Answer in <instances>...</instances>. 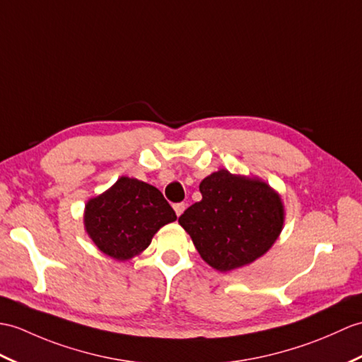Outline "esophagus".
Wrapping results in <instances>:
<instances>
[{
  "label": "esophagus",
  "mask_w": 362,
  "mask_h": 362,
  "mask_svg": "<svg viewBox=\"0 0 362 362\" xmlns=\"http://www.w3.org/2000/svg\"><path fill=\"white\" fill-rule=\"evenodd\" d=\"M185 208H187V205H185L183 202H180V204H174V211L177 216H180L185 211Z\"/></svg>",
  "instance_id": "obj_1"
}]
</instances>
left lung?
<instances>
[{
  "instance_id": "obj_1",
  "label": "left lung",
  "mask_w": 362,
  "mask_h": 362,
  "mask_svg": "<svg viewBox=\"0 0 362 362\" xmlns=\"http://www.w3.org/2000/svg\"><path fill=\"white\" fill-rule=\"evenodd\" d=\"M202 200L179 217L200 257L231 272L264 256L284 226L281 196L260 179L216 171L200 182Z\"/></svg>"
}]
</instances>
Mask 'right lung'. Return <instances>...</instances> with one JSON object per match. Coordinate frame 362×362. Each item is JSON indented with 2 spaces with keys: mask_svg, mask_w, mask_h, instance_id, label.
Masks as SVG:
<instances>
[{
  "mask_svg": "<svg viewBox=\"0 0 362 362\" xmlns=\"http://www.w3.org/2000/svg\"><path fill=\"white\" fill-rule=\"evenodd\" d=\"M177 219L156 187L120 177L111 188L88 200L85 230L100 251L115 260H128L146 250L163 225Z\"/></svg>",
  "mask_w": 362,
  "mask_h": 362,
  "instance_id": "1",
  "label": "right lung"
}]
</instances>
